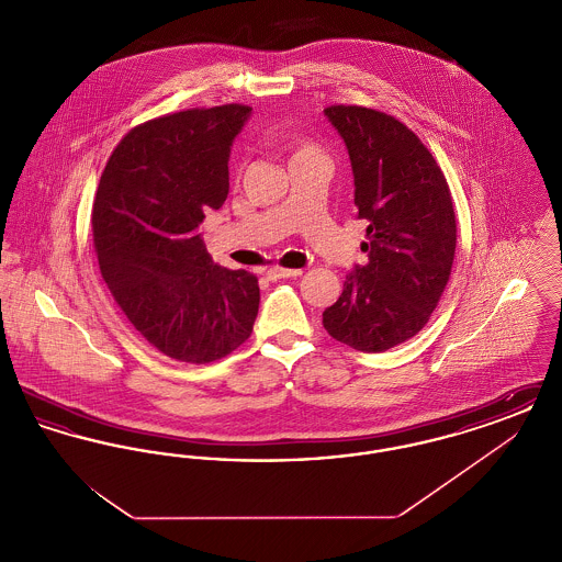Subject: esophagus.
Segmentation results:
<instances>
[{
    "instance_id": "esophagus-1",
    "label": "esophagus",
    "mask_w": 562,
    "mask_h": 562,
    "mask_svg": "<svg viewBox=\"0 0 562 562\" xmlns=\"http://www.w3.org/2000/svg\"><path fill=\"white\" fill-rule=\"evenodd\" d=\"M303 273V269H284V268H269L266 271L269 280H280V278H299Z\"/></svg>"
}]
</instances>
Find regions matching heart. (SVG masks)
I'll list each match as a JSON object with an SVG mask.
<instances>
[{
    "label": "heart",
    "mask_w": 562,
    "mask_h": 562,
    "mask_svg": "<svg viewBox=\"0 0 562 562\" xmlns=\"http://www.w3.org/2000/svg\"><path fill=\"white\" fill-rule=\"evenodd\" d=\"M278 145L291 156V161L305 160V158H316L322 156L321 147L305 138V136H296V134H282Z\"/></svg>",
    "instance_id": "b5f03b06"
}]
</instances>
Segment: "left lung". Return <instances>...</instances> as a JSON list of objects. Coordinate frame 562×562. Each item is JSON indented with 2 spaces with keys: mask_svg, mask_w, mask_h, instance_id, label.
<instances>
[{
  "mask_svg": "<svg viewBox=\"0 0 562 562\" xmlns=\"http://www.w3.org/2000/svg\"><path fill=\"white\" fill-rule=\"evenodd\" d=\"M324 115L348 147L353 204L369 221V263L349 273L322 324L333 339L376 353L415 337L445 293L453 198L428 147L396 117L358 105H330Z\"/></svg>",
  "mask_w": 562,
  "mask_h": 562,
  "instance_id": "left-lung-1",
  "label": "left lung"
}]
</instances>
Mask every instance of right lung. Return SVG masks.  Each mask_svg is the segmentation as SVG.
I'll return each mask as SVG.
<instances>
[{
	"label": "right lung",
	"mask_w": 562,
	"mask_h": 562,
	"mask_svg": "<svg viewBox=\"0 0 562 562\" xmlns=\"http://www.w3.org/2000/svg\"><path fill=\"white\" fill-rule=\"evenodd\" d=\"M252 109L149 120L113 149L92 204L101 276L122 314L164 356L206 364L250 337L259 282L216 266L198 234L229 193V151Z\"/></svg>",
	"instance_id": "obj_1"
}]
</instances>
